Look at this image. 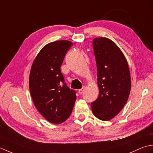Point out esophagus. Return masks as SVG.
I'll use <instances>...</instances> for the list:
<instances>
[{"label":"esophagus","instance_id":"1","mask_svg":"<svg viewBox=\"0 0 153 153\" xmlns=\"http://www.w3.org/2000/svg\"><path fill=\"white\" fill-rule=\"evenodd\" d=\"M85 86H83L82 88H80V89H79V93L80 94H82V93L85 92Z\"/></svg>","mask_w":153,"mask_h":153}]
</instances>
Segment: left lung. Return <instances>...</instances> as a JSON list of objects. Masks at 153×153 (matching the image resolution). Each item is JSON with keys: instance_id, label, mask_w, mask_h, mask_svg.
Segmentation results:
<instances>
[{"instance_id": "1", "label": "left lung", "mask_w": 153, "mask_h": 153, "mask_svg": "<svg viewBox=\"0 0 153 153\" xmlns=\"http://www.w3.org/2000/svg\"><path fill=\"white\" fill-rule=\"evenodd\" d=\"M99 95L91 103L93 114L108 121L120 113L128 100L131 76L127 60L116 43L106 37L93 39Z\"/></svg>"}]
</instances>
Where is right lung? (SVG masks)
<instances>
[{
	"mask_svg": "<svg viewBox=\"0 0 153 153\" xmlns=\"http://www.w3.org/2000/svg\"><path fill=\"white\" fill-rule=\"evenodd\" d=\"M72 45L67 40L48 43L37 54L31 68L29 87L33 104L52 123L66 121L76 101V91L67 86L60 68Z\"/></svg>",
	"mask_w": 153,
	"mask_h": 153,
	"instance_id": "right-lung-1",
	"label": "right lung"
}]
</instances>
